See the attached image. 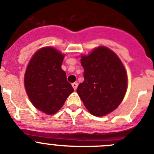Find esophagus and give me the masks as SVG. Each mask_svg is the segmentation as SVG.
Masks as SVG:
<instances>
[{
    "label": "esophagus",
    "mask_w": 154,
    "mask_h": 154,
    "mask_svg": "<svg viewBox=\"0 0 154 154\" xmlns=\"http://www.w3.org/2000/svg\"><path fill=\"white\" fill-rule=\"evenodd\" d=\"M72 86H73V89H74V90H76V89H77V83H73L72 84Z\"/></svg>",
    "instance_id": "1"
}]
</instances>
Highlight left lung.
Wrapping results in <instances>:
<instances>
[{"instance_id":"8db88e82","label":"left lung","mask_w":154,"mask_h":154,"mask_svg":"<svg viewBox=\"0 0 154 154\" xmlns=\"http://www.w3.org/2000/svg\"><path fill=\"white\" fill-rule=\"evenodd\" d=\"M84 81L77 94L92 115L103 117L117 109L127 91L128 77L123 63L108 48L98 47L82 55Z\"/></svg>"}]
</instances>
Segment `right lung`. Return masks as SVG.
Returning <instances> with one entry per match:
<instances>
[{"mask_svg": "<svg viewBox=\"0 0 154 154\" xmlns=\"http://www.w3.org/2000/svg\"><path fill=\"white\" fill-rule=\"evenodd\" d=\"M64 55L54 48L39 49L27 66L24 85L33 105L46 114H55L73 92L61 68Z\"/></svg>", "mask_w": 154, "mask_h": 154, "instance_id": "add662e5", "label": "right lung"}]
</instances>
